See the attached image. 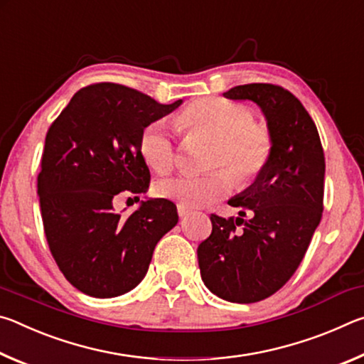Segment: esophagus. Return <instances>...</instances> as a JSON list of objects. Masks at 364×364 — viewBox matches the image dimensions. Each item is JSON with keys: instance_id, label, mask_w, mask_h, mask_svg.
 <instances>
[{"instance_id": "1", "label": "esophagus", "mask_w": 364, "mask_h": 364, "mask_svg": "<svg viewBox=\"0 0 364 364\" xmlns=\"http://www.w3.org/2000/svg\"><path fill=\"white\" fill-rule=\"evenodd\" d=\"M189 213H191V208L189 207L183 205V204H178V215H180V218L186 217V215H189Z\"/></svg>"}]
</instances>
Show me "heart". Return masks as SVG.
<instances>
[{
  "mask_svg": "<svg viewBox=\"0 0 364 364\" xmlns=\"http://www.w3.org/2000/svg\"><path fill=\"white\" fill-rule=\"evenodd\" d=\"M175 123L184 134H204L213 139L207 167L215 170L162 178L154 186L160 197L186 207L212 204L230 193L232 178L239 186H249L262 176L273 156L274 139L269 128L254 122L252 110L242 104L223 97H202L189 102L175 117ZM139 152L159 173L173 167L176 147L164 122H154L141 132ZM217 166H226L230 171Z\"/></svg>",
  "mask_w": 364,
  "mask_h": 364,
  "instance_id": "1",
  "label": "heart"
}]
</instances>
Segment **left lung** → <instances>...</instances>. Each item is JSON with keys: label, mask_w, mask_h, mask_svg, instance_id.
I'll return each instance as SVG.
<instances>
[{"label": "left lung", "mask_w": 364, "mask_h": 364, "mask_svg": "<svg viewBox=\"0 0 364 364\" xmlns=\"http://www.w3.org/2000/svg\"><path fill=\"white\" fill-rule=\"evenodd\" d=\"M223 96L260 106L274 149L262 176L228 202L239 217L210 215L212 234L197 258L210 292L254 304L278 292L304 260L323 217L324 151L304 104L282 86L239 85ZM245 213L249 220L240 218Z\"/></svg>", "instance_id": "left-lung-1"}]
</instances>
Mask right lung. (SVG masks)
<instances>
[{
    "mask_svg": "<svg viewBox=\"0 0 364 364\" xmlns=\"http://www.w3.org/2000/svg\"><path fill=\"white\" fill-rule=\"evenodd\" d=\"M181 102L95 83L77 91L49 127L38 173L43 228L59 269L80 292L109 299L132 291L157 242L178 223L168 199L141 202L128 217L114 212L112 200L149 188L141 132Z\"/></svg>",
    "mask_w": 364,
    "mask_h": 364,
    "instance_id": "add662e5",
    "label": "right lung"
}]
</instances>
